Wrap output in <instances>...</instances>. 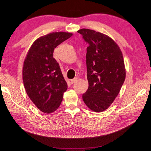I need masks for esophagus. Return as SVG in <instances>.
I'll list each match as a JSON object with an SVG mask.
<instances>
[{"label":"esophagus","mask_w":151,"mask_h":151,"mask_svg":"<svg viewBox=\"0 0 151 151\" xmlns=\"http://www.w3.org/2000/svg\"><path fill=\"white\" fill-rule=\"evenodd\" d=\"M77 80H78V78H73V79H72V80H71V84H73V83H76V81H77Z\"/></svg>","instance_id":"1"}]
</instances>
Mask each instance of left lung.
Here are the masks:
<instances>
[{
	"label": "left lung",
	"instance_id": "8db88e82",
	"mask_svg": "<svg viewBox=\"0 0 151 151\" xmlns=\"http://www.w3.org/2000/svg\"><path fill=\"white\" fill-rule=\"evenodd\" d=\"M78 32L89 44L86 54L89 86L82 98L91 111L102 112L114 101L125 81L123 54L117 43L104 34L86 28Z\"/></svg>",
	"mask_w": 151,
	"mask_h": 151
}]
</instances>
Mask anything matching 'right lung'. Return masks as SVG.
<instances>
[{
	"instance_id": "add662e5",
	"label": "right lung",
	"mask_w": 151,
	"mask_h": 151,
	"mask_svg": "<svg viewBox=\"0 0 151 151\" xmlns=\"http://www.w3.org/2000/svg\"><path fill=\"white\" fill-rule=\"evenodd\" d=\"M73 34L52 32L36 39L28 51L24 62L22 80L29 98L45 113L54 112L62 103L68 85L54 50Z\"/></svg>"
}]
</instances>
